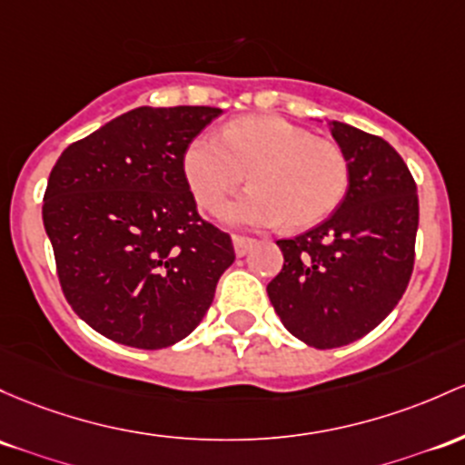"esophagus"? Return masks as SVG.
I'll list each match as a JSON object with an SVG mask.
<instances>
[{"instance_id":"esophagus-1","label":"esophagus","mask_w":465,"mask_h":465,"mask_svg":"<svg viewBox=\"0 0 465 465\" xmlns=\"http://www.w3.org/2000/svg\"><path fill=\"white\" fill-rule=\"evenodd\" d=\"M232 241H233V252H236V256H238V258L247 256V252H249V249H252V247H253V241H252V238L233 236V238H232Z\"/></svg>"}]
</instances>
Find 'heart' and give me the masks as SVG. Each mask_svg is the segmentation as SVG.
Returning <instances> with one entry per match:
<instances>
[{"instance_id": "b5f03b06", "label": "heart", "mask_w": 465, "mask_h": 465, "mask_svg": "<svg viewBox=\"0 0 465 465\" xmlns=\"http://www.w3.org/2000/svg\"><path fill=\"white\" fill-rule=\"evenodd\" d=\"M183 172L196 203L216 209L247 178L253 187L221 209L241 227H313L349 190V161L333 143L282 116L252 114L224 125L223 139L203 132L187 145Z\"/></svg>"}]
</instances>
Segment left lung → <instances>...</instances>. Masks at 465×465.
I'll return each mask as SVG.
<instances>
[{"label": "left lung", "mask_w": 465, "mask_h": 465, "mask_svg": "<svg viewBox=\"0 0 465 465\" xmlns=\"http://www.w3.org/2000/svg\"><path fill=\"white\" fill-rule=\"evenodd\" d=\"M349 161V190L331 218L278 241L284 264L267 284L284 329L313 349L364 338L401 300L415 264L417 185L380 136L329 121Z\"/></svg>", "instance_id": "left-lung-1"}]
</instances>
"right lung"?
<instances>
[{
	"instance_id": "1",
	"label": "right lung",
	"mask_w": 465,
	"mask_h": 465,
	"mask_svg": "<svg viewBox=\"0 0 465 465\" xmlns=\"http://www.w3.org/2000/svg\"><path fill=\"white\" fill-rule=\"evenodd\" d=\"M221 108L130 110L64 150L44 193V227L65 300L96 333L167 349L192 333L236 260L198 216L187 145Z\"/></svg>"
}]
</instances>
